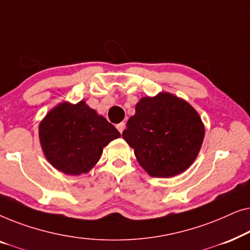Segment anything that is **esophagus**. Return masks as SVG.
Wrapping results in <instances>:
<instances>
[{"label":"esophagus","instance_id":"34e87169","mask_svg":"<svg viewBox=\"0 0 250 250\" xmlns=\"http://www.w3.org/2000/svg\"><path fill=\"white\" fill-rule=\"evenodd\" d=\"M116 127H117L119 133H121V134H122L123 131H124V128H125V123L124 122L119 123V124H117V126H116Z\"/></svg>","mask_w":250,"mask_h":250}]
</instances>
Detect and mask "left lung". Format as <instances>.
Instances as JSON below:
<instances>
[{
  "mask_svg": "<svg viewBox=\"0 0 250 250\" xmlns=\"http://www.w3.org/2000/svg\"><path fill=\"white\" fill-rule=\"evenodd\" d=\"M204 135L198 112L169 93L142 98L123 132L140 165L153 177L183 173L197 158Z\"/></svg>",
  "mask_w": 250,
  "mask_h": 250,
  "instance_id": "left-lung-1",
  "label": "left lung"
}]
</instances>
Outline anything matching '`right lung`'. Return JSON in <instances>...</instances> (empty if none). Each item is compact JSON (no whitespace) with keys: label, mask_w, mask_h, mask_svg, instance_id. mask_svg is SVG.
Masks as SVG:
<instances>
[{"label":"right lung","mask_w":250,"mask_h":250,"mask_svg":"<svg viewBox=\"0 0 250 250\" xmlns=\"http://www.w3.org/2000/svg\"><path fill=\"white\" fill-rule=\"evenodd\" d=\"M119 136L115 126L84 101L60 104L40 124L44 155L53 167L70 175L87 173L99 162L102 149Z\"/></svg>","instance_id":"1"}]
</instances>
